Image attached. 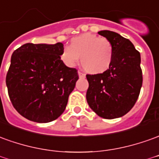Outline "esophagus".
<instances>
[{"label": "esophagus", "mask_w": 159, "mask_h": 159, "mask_svg": "<svg viewBox=\"0 0 159 159\" xmlns=\"http://www.w3.org/2000/svg\"><path fill=\"white\" fill-rule=\"evenodd\" d=\"M78 76H79V77H84V76H85V74H83L82 72L78 71Z\"/></svg>", "instance_id": "esophagus-1"}]
</instances>
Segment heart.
<instances>
[{
	"instance_id": "heart-1",
	"label": "heart",
	"mask_w": 159,
	"mask_h": 159,
	"mask_svg": "<svg viewBox=\"0 0 159 159\" xmlns=\"http://www.w3.org/2000/svg\"><path fill=\"white\" fill-rule=\"evenodd\" d=\"M114 56V47L110 41L92 33H85L73 38L69 48L61 53V60L66 66L75 67L79 62L90 74H100L108 70Z\"/></svg>"
}]
</instances>
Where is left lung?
<instances>
[{
  "mask_svg": "<svg viewBox=\"0 0 159 159\" xmlns=\"http://www.w3.org/2000/svg\"><path fill=\"white\" fill-rule=\"evenodd\" d=\"M110 41L114 56L110 67L96 75H87L88 104L100 117L115 119L127 114L138 100L142 87L140 53L133 43L108 30L98 32Z\"/></svg>",
  "mask_w": 159,
  "mask_h": 159,
  "instance_id": "left-lung-1",
  "label": "left lung"
}]
</instances>
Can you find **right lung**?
<instances>
[{
    "label": "right lung",
    "instance_id": "1",
    "mask_svg": "<svg viewBox=\"0 0 159 159\" xmlns=\"http://www.w3.org/2000/svg\"><path fill=\"white\" fill-rule=\"evenodd\" d=\"M64 45L27 43L15 50L7 74L10 101L29 120L47 123L64 113L78 73L61 60Z\"/></svg>",
    "mask_w": 159,
    "mask_h": 159
}]
</instances>
